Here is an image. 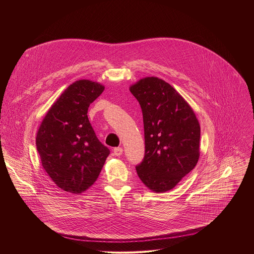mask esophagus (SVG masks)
Returning a JSON list of instances; mask_svg holds the SVG:
<instances>
[{"instance_id": "esophagus-1", "label": "esophagus", "mask_w": 254, "mask_h": 254, "mask_svg": "<svg viewBox=\"0 0 254 254\" xmlns=\"http://www.w3.org/2000/svg\"><path fill=\"white\" fill-rule=\"evenodd\" d=\"M114 155L115 156H122L123 155V152H124V150H123V148H121V147H119V148H115L114 149Z\"/></svg>"}]
</instances>
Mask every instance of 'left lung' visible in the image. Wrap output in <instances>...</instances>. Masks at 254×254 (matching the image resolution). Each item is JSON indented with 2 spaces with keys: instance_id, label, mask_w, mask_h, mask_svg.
<instances>
[{
  "instance_id": "obj_1",
  "label": "left lung",
  "mask_w": 254,
  "mask_h": 254,
  "mask_svg": "<svg viewBox=\"0 0 254 254\" xmlns=\"http://www.w3.org/2000/svg\"><path fill=\"white\" fill-rule=\"evenodd\" d=\"M129 91L139 102L144 128L146 151L137 176L156 193L170 191L198 163L199 122L184 97L161 78H141Z\"/></svg>"
}]
</instances>
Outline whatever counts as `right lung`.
Listing matches in <instances>:
<instances>
[{"label": "right lung", "mask_w": 254, "mask_h": 254, "mask_svg": "<svg viewBox=\"0 0 254 254\" xmlns=\"http://www.w3.org/2000/svg\"><path fill=\"white\" fill-rule=\"evenodd\" d=\"M104 90L101 83L80 79L51 105L36 136L41 164L65 192L81 194L94 184L110 150L98 140L87 111Z\"/></svg>", "instance_id": "add662e5"}]
</instances>
